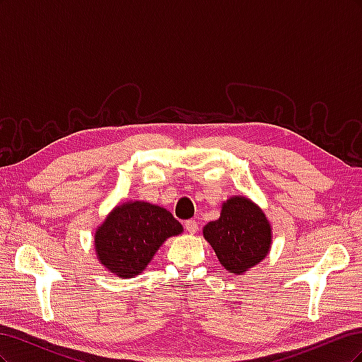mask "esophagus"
<instances>
[{"instance_id": "1", "label": "esophagus", "mask_w": 362, "mask_h": 362, "mask_svg": "<svg viewBox=\"0 0 362 362\" xmlns=\"http://www.w3.org/2000/svg\"><path fill=\"white\" fill-rule=\"evenodd\" d=\"M184 226H185V229H187L189 234H196V233H198V229H199V225L196 221H187L184 223Z\"/></svg>"}]
</instances>
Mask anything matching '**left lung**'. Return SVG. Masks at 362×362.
Returning a JSON list of instances; mask_svg holds the SVG:
<instances>
[{
  "label": "left lung",
  "mask_w": 362,
  "mask_h": 362,
  "mask_svg": "<svg viewBox=\"0 0 362 362\" xmlns=\"http://www.w3.org/2000/svg\"><path fill=\"white\" fill-rule=\"evenodd\" d=\"M218 262L231 273L243 275L264 259L272 247V225L264 211L243 194L222 204L221 217L202 229Z\"/></svg>",
  "instance_id": "obj_1"
}]
</instances>
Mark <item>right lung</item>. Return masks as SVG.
I'll list each match as a JSON object with an SVG mask.
<instances>
[{
	"label": "right lung",
	"mask_w": 362,
	"mask_h": 362,
	"mask_svg": "<svg viewBox=\"0 0 362 362\" xmlns=\"http://www.w3.org/2000/svg\"><path fill=\"white\" fill-rule=\"evenodd\" d=\"M182 225L170 211L145 201L116 205L95 231V254L117 278H136L168 238L180 235Z\"/></svg>",
	"instance_id": "add662e5"
}]
</instances>
